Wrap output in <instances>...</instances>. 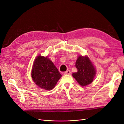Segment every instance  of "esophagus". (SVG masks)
<instances>
[{"mask_svg":"<svg viewBox=\"0 0 124 124\" xmlns=\"http://www.w3.org/2000/svg\"><path fill=\"white\" fill-rule=\"evenodd\" d=\"M70 73H71V72H70V70H67V71H66V72H64V74L65 75H69Z\"/></svg>","mask_w":124,"mask_h":124,"instance_id":"esophagus-1","label":"esophagus"}]
</instances>
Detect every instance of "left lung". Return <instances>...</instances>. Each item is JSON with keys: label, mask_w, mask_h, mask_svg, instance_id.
Segmentation results:
<instances>
[{"label": "left lung", "mask_w": 124, "mask_h": 124, "mask_svg": "<svg viewBox=\"0 0 124 124\" xmlns=\"http://www.w3.org/2000/svg\"><path fill=\"white\" fill-rule=\"evenodd\" d=\"M76 67L78 71L73 73V77L82 86L91 84L96 75V70L88 57L80 56L77 59Z\"/></svg>", "instance_id": "1"}]
</instances>
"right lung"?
<instances>
[{
  "label": "right lung",
  "instance_id": "obj_1",
  "mask_svg": "<svg viewBox=\"0 0 124 124\" xmlns=\"http://www.w3.org/2000/svg\"><path fill=\"white\" fill-rule=\"evenodd\" d=\"M31 76L35 84L46 91L53 89L62 77L54 63L47 57L38 56L32 67Z\"/></svg>",
  "mask_w": 124,
  "mask_h": 124
}]
</instances>
